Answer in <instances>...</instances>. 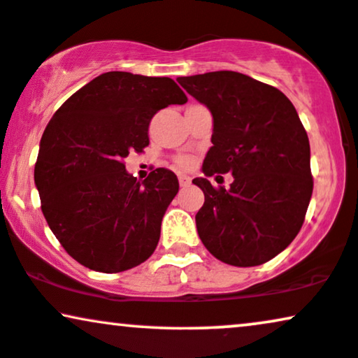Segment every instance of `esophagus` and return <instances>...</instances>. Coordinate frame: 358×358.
<instances>
[{"label":"esophagus","mask_w":358,"mask_h":358,"mask_svg":"<svg viewBox=\"0 0 358 358\" xmlns=\"http://www.w3.org/2000/svg\"><path fill=\"white\" fill-rule=\"evenodd\" d=\"M178 182H180V187H188V185L192 183V178H189L188 175L180 173V175H178Z\"/></svg>","instance_id":"1"}]
</instances>
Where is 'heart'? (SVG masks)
I'll return each mask as SVG.
<instances>
[{"label":"heart","mask_w":358,"mask_h":358,"mask_svg":"<svg viewBox=\"0 0 358 358\" xmlns=\"http://www.w3.org/2000/svg\"><path fill=\"white\" fill-rule=\"evenodd\" d=\"M193 164V160L189 157H180L178 158V165L180 166H189Z\"/></svg>","instance_id":"obj_1"}]
</instances>
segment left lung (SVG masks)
Listing matches in <instances>:
<instances>
[{
  "mask_svg": "<svg viewBox=\"0 0 358 358\" xmlns=\"http://www.w3.org/2000/svg\"><path fill=\"white\" fill-rule=\"evenodd\" d=\"M213 115V147L203 162L196 213L201 243L216 259L250 268L284 251L301 231L312 188L310 147L292 102L279 89L234 71L180 78ZM231 173L215 189L208 176Z\"/></svg>",
  "mask_w": 358,
  "mask_h": 358,
  "instance_id": "1",
  "label": "left lung"
}]
</instances>
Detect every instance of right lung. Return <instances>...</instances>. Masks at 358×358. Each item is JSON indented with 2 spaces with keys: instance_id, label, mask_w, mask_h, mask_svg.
Segmentation results:
<instances>
[{
  "instance_id": "add662e5",
  "label": "right lung",
  "mask_w": 358,
  "mask_h": 358,
  "mask_svg": "<svg viewBox=\"0 0 358 358\" xmlns=\"http://www.w3.org/2000/svg\"><path fill=\"white\" fill-rule=\"evenodd\" d=\"M187 101L173 79L112 71L72 94L49 120L34 166L41 210L85 268L120 273L155 251L178 178L157 169L138 182L124 158L148 145L158 110Z\"/></svg>"
}]
</instances>
